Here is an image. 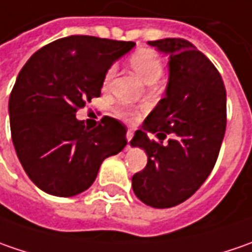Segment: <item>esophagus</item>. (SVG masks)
<instances>
[{"label": "esophagus", "mask_w": 252, "mask_h": 252, "mask_svg": "<svg viewBox=\"0 0 252 252\" xmlns=\"http://www.w3.org/2000/svg\"><path fill=\"white\" fill-rule=\"evenodd\" d=\"M131 139H133V131L127 130V133H126V140H127V143H130ZM127 147H129V146H127Z\"/></svg>", "instance_id": "esophagus-1"}]
</instances>
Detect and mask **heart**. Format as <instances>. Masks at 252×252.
Returning a JSON list of instances; mask_svg holds the SVG:
<instances>
[{
  "label": "heart",
  "instance_id": "obj_1",
  "mask_svg": "<svg viewBox=\"0 0 252 252\" xmlns=\"http://www.w3.org/2000/svg\"><path fill=\"white\" fill-rule=\"evenodd\" d=\"M129 63H130L133 71L149 85L158 81L160 77L162 75V62H161V59L158 57V54L154 53L153 50H149V49H141V50H137L136 53L131 54ZM113 74H115V67H111L106 71L105 77H103V88H106L109 85ZM118 112L121 115H125L123 109H119Z\"/></svg>",
  "mask_w": 252,
  "mask_h": 252
}]
</instances>
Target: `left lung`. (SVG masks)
<instances>
[{
  "instance_id": "obj_1",
  "label": "left lung",
  "mask_w": 252,
  "mask_h": 252,
  "mask_svg": "<svg viewBox=\"0 0 252 252\" xmlns=\"http://www.w3.org/2000/svg\"><path fill=\"white\" fill-rule=\"evenodd\" d=\"M149 44L169 56L168 84L130 141L147 154L131 188L143 203L167 209L190 198L216 164L226 131V88L216 67L188 40L168 37ZM150 132L171 139L162 145L151 141Z\"/></svg>"
}]
</instances>
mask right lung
Masks as SVG:
<instances>
[{"label": "right lung", "instance_id": "obj_1", "mask_svg": "<svg viewBox=\"0 0 252 252\" xmlns=\"http://www.w3.org/2000/svg\"><path fill=\"white\" fill-rule=\"evenodd\" d=\"M134 46L74 34L37 50L19 71L8 103L11 136L25 172L43 192L70 198L87 190L102 161L127 144L122 122L105 116L88 129L75 113L101 95L106 71Z\"/></svg>", "mask_w": 252, "mask_h": 252}]
</instances>
